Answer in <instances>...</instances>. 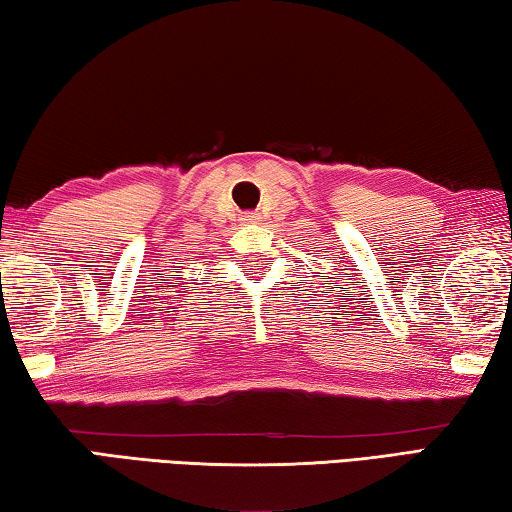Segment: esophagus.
<instances>
[{"instance_id": "esophagus-1", "label": "esophagus", "mask_w": 512, "mask_h": 512, "mask_svg": "<svg viewBox=\"0 0 512 512\" xmlns=\"http://www.w3.org/2000/svg\"><path fill=\"white\" fill-rule=\"evenodd\" d=\"M241 221H244V223H257L259 221V214L257 212H244V214H241Z\"/></svg>"}]
</instances>
